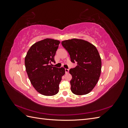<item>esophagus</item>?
Listing matches in <instances>:
<instances>
[{"mask_svg":"<svg viewBox=\"0 0 128 128\" xmlns=\"http://www.w3.org/2000/svg\"><path fill=\"white\" fill-rule=\"evenodd\" d=\"M64 70H65V72L66 73H68V72H69V69H64Z\"/></svg>","mask_w":128,"mask_h":128,"instance_id":"1","label":"esophagus"}]
</instances>
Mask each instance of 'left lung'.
Masks as SVG:
<instances>
[{
    "label": "left lung",
    "mask_w": 128,
    "mask_h": 128,
    "mask_svg": "<svg viewBox=\"0 0 128 128\" xmlns=\"http://www.w3.org/2000/svg\"><path fill=\"white\" fill-rule=\"evenodd\" d=\"M61 44L69 53L71 61L77 64L69 70L72 76L71 91L76 95L88 94L97 83L101 73L102 60L97 49L90 42L76 38L64 40Z\"/></svg>",
    "instance_id": "1"
}]
</instances>
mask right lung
<instances>
[{
  "label": "right lung",
  "mask_w": 128,
  "mask_h": 128,
  "mask_svg": "<svg viewBox=\"0 0 128 128\" xmlns=\"http://www.w3.org/2000/svg\"><path fill=\"white\" fill-rule=\"evenodd\" d=\"M60 41L51 38L42 40L33 44L25 57L27 74L34 88L40 94L52 96L59 92L64 68L53 67L54 56Z\"/></svg>",
  "instance_id": "obj_1"
}]
</instances>
